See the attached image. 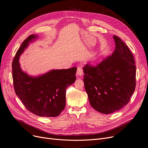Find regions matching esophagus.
<instances>
[{
  "mask_svg": "<svg viewBox=\"0 0 148 148\" xmlns=\"http://www.w3.org/2000/svg\"><path fill=\"white\" fill-rule=\"evenodd\" d=\"M83 74V69L81 66H79L77 68V75L78 76H82Z\"/></svg>",
  "mask_w": 148,
  "mask_h": 148,
  "instance_id": "esophagus-1",
  "label": "esophagus"
}]
</instances>
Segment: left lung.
Returning a JSON list of instances; mask_svg holds the SVG:
<instances>
[{
  "label": "left lung",
  "mask_w": 148,
  "mask_h": 148,
  "mask_svg": "<svg viewBox=\"0 0 148 148\" xmlns=\"http://www.w3.org/2000/svg\"><path fill=\"white\" fill-rule=\"evenodd\" d=\"M115 50L95 66L83 67V82L90 104L97 111L110 114L130 101L136 88L135 60L128 47L114 35Z\"/></svg>",
  "instance_id": "8db88e82"
}]
</instances>
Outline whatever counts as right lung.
<instances>
[{
	"mask_svg": "<svg viewBox=\"0 0 148 148\" xmlns=\"http://www.w3.org/2000/svg\"><path fill=\"white\" fill-rule=\"evenodd\" d=\"M36 38L35 35H29L14 58L12 68L15 92L31 113L42 117H56L65 108L66 89L75 81L77 68L53 69L34 77L23 72L20 66L19 57L29 42Z\"/></svg>",
	"mask_w": 148,
	"mask_h": 148,
	"instance_id": "add662e5",
	"label": "right lung"
}]
</instances>
